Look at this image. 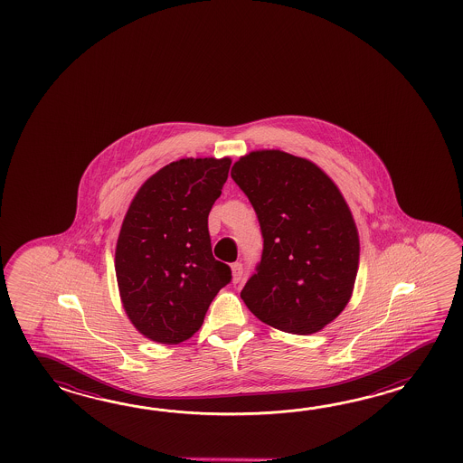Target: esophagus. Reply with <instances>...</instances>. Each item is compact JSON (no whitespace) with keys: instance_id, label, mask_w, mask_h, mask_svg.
Returning <instances> with one entry per match:
<instances>
[{"instance_id":"obj_1","label":"esophagus","mask_w":463,"mask_h":463,"mask_svg":"<svg viewBox=\"0 0 463 463\" xmlns=\"http://www.w3.org/2000/svg\"><path fill=\"white\" fill-rule=\"evenodd\" d=\"M232 275H233V283H238L243 276V266L241 263H233L232 265Z\"/></svg>"}]
</instances>
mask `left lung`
Segmentation results:
<instances>
[{
    "instance_id": "8db88e82",
    "label": "left lung",
    "mask_w": 463,
    "mask_h": 463,
    "mask_svg": "<svg viewBox=\"0 0 463 463\" xmlns=\"http://www.w3.org/2000/svg\"><path fill=\"white\" fill-rule=\"evenodd\" d=\"M232 178L263 235L261 261L241 299L279 331H321L349 303L359 268V233L343 194L311 160L283 150L250 152L233 164Z\"/></svg>"
}]
</instances>
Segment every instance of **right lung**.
<instances>
[{"label":"right lung","instance_id":"add662e5","mask_svg":"<svg viewBox=\"0 0 463 463\" xmlns=\"http://www.w3.org/2000/svg\"><path fill=\"white\" fill-rule=\"evenodd\" d=\"M232 160L180 158L138 188L116 246L122 306L140 335L160 345L187 341L232 279L212 253L208 213Z\"/></svg>","mask_w":463,"mask_h":463}]
</instances>
